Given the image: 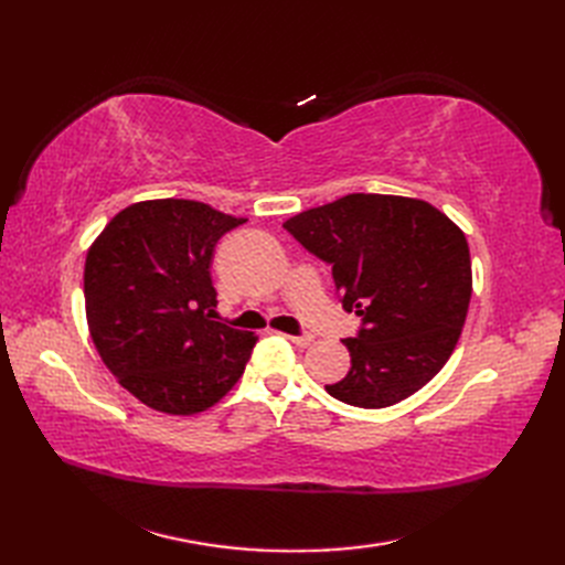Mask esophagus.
Returning a JSON list of instances; mask_svg holds the SVG:
<instances>
[{"mask_svg":"<svg viewBox=\"0 0 565 565\" xmlns=\"http://www.w3.org/2000/svg\"><path fill=\"white\" fill-rule=\"evenodd\" d=\"M287 339L289 341H292V344H297V347H309L311 344V341H313V337L311 334H287Z\"/></svg>","mask_w":565,"mask_h":565,"instance_id":"esophagus-1","label":"esophagus"}]
</instances>
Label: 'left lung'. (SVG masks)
Instances as JSON below:
<instances>
[{
	"mask_svg": "<svg viewBox=\"0 0 565 565\" xmlns=\"http://www.w3.org/2000/svg\"><path fill=\"white\" fill-rule=\"evenodd\" d=\"M282 228L320 262L344 311L351 370L324 384L337 401L380 409L413 396L448 363L471 299L467 237L429 202L351 193L287 218Z\"/></svg>",
	"mask_w": 565,
	"mask_h": 565,
	"instance_id": "left-lung-1",
	"label": "left lung"
}]
</instances>
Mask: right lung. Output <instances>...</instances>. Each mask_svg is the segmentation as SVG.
Wrapping results in <instances>:
<instances>
[{
    "instance_id": "add662e5",
    "label": "right lung",
    "mask_w": 565,
    "mask_h": 565,
    "mask_svg": "<svg viewBox=\"0 0 565 565\" xmlns=\"http://www.w3.org/2000/svg\"><path fill=\"white\" fill-rule=\"evenodd\" d=\"M193 200H148L119 212L84 264L87 322L100 361L131 396L195 415L243 377L256 344L214 320L216 243L243 226Z\"/></svg>"
}]
</instances>
